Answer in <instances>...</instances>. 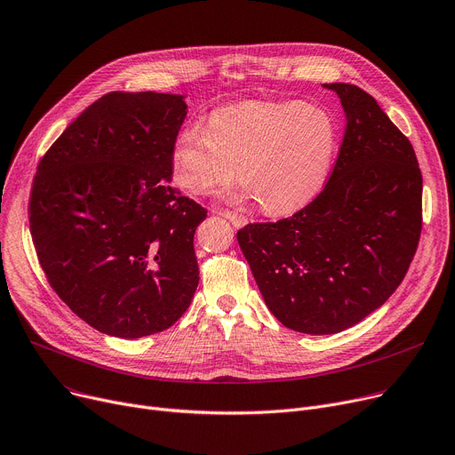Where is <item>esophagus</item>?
I'll return each mask as SVG.
<instances>
[{
  "label": "esophagus",
  "instance_id": "esophagus-1",
  "mask_svg": "<svg viewBox=\"0 0 455 455\" xmlns=\"http://www.w3.org/2000/svg\"><path fill=\"white\" fill-rule=\"evenodd\" d=\"M222 217H226L235 228H242V226H246L248 224V219L243 217V215H240V213H236V212H229V209H220L219 212Z\"/></svg>",
  "mask_w": 455,
  "mask_h": 455
}]
</instances>
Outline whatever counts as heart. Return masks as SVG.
<instances>
[{
  "instance_id": "b5f03b06",
  "label": "heart",
  "mask_w": 455,
  "mask_h": 455,
  "mask_svg": "<svg viewBox=\"0 0 455 455\" xmlns=\"http://www.w3.org/2000/svg\"><path fill=\"white\" fill-rule=\"evenodd\" d=\"M337 129L315 103L243 101L219 109L207 129L186 127L172 149L177 184L205 195L238 180L269 215H288L323 188L333 160Z\"/></svg>"
}]
</instances>
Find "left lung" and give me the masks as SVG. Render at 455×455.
<instances>
[{"instance_id": "left-lung-1", "label": "left lung", "mask_w": 455, "mask_h": 455, "mask_svg": "<svg viewBox=\"0 0 455 455\" xmlns=\"http://www.w3.org/2000/svg\"><path fill=\"white\" fill-rule=\"evenodd\" d=\"M324 87L346 115L324 189L290 219L236 233L269 311L309 335L352 328L387 302L423 228V174L410 140L361 87Z\"/></svg>"}]
</instances>
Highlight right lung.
<instances>
[{"label":"right lung","mask_w":455,"mask_h":455,"mask_svg":"<svg viewBox=\"0 0 455 455\" xmlns=\"http://www.w3.org/2000/svg\"><path fill=\"white\" fill-rule=\"evenodd\" d=\"M186 115L180 94L108 92L38 164L28 222L40 266L101 333L164 331L196 291L193 238L207 212L171 186Z\"/></svg>","instance_id":"obj_1"}]
</instances>
